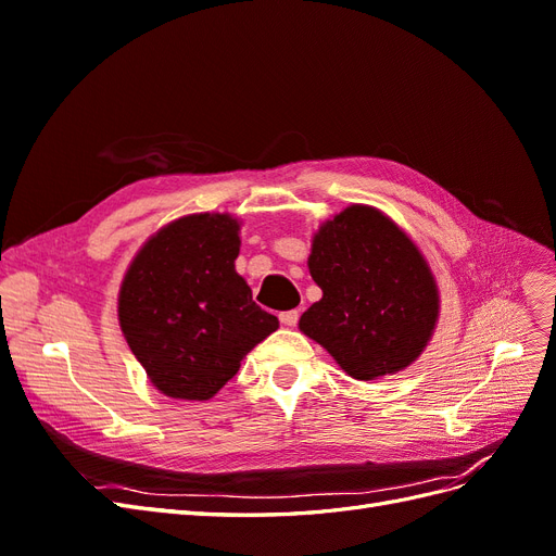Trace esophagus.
<instances>
[{"label": "esophagus", "mask_w": 556, "mask_h": 556, "mask_svg": "<svg viewBox=\"0 0 556 556\" xmlns=\"http://www.w3.org/2000/svg\"><path fill=\"white\" fill-rule=\"evenodd\" d=\"M299 311H285V313H280V323L285 325V327H294L296 323H299Z\"/></svg>", "instance_id": "1"}]
</instances>
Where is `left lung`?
<instances>
[{
    "instance_id": "left-lung-1",
    "label": "left lung",
    "mask_w": 556,
    "mask_h": 556,
    "mask_svg": "<svg viewBox=\"0 0 556 556\" xmlns=\"http://www.w3.org/2000/svg\"><path fill=\"white\" fill-rule=\"evenodd\" d=\"M311 276L323 299L299 329L357 380L396 374L425 350L439 290L425 257L390 217L350 206L313 239Z\"/></svg>"
}]
</instances>
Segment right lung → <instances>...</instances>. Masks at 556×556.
I'll return each instance as SVG.
<instances>
[{
	"label": "right lung",
	"instance_id": "right-lung-1",
	"mask_svg": "<svg viewBox=\"0 0 556 556\" xmlns=\"http://www.w3.org/2000/svg\"><path fill=\"white\" fill-rule=\"evenodd\" d=\"M239 223L188 215L150 239L123 280L117 315L157 390L206 401L237 376L243 357L278 329L233 271Z\"/></svg>",
	"mask_w": 556,
	"mask_h": 556
}]
</instances>
